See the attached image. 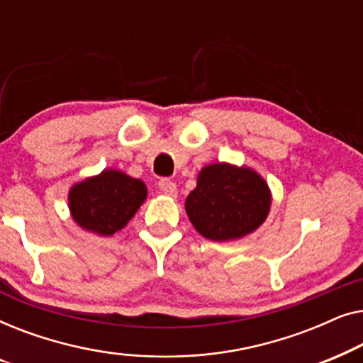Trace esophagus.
Wrapping results in <instances>:
<instances>
[{
  "mask_svg": "<svg viewBox=\"0 0 363 363\" xmlns=\"http://www.w3.org/2000/svg\"><path fill=\"white\" fill-rule=\"evenodd\" d=\"M158 188H160L165 195H170V196L177 195V185L172 180H168V178H163V180L158 182Z\"/></svg>",
  "mask_w": 363,
  "mask_h": 363,
  "instance_id": "obj_1",
  "label": "esophagus"
}]
</instances>
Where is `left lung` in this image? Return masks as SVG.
Returning <instances> with one entry per match:
<instances>
[{
	"instance_id": "8db88e82",
	"label": "left lung",
	"mask_w": 363,
	"mask_h": 363,
	"mask_svg": "<svg viewBox=\"0 0 363 363\" xmlns=\"http://www.w3.org/2000/svg\"><path fill=\"white\" fill-rule=\"evenodd\" d=\"M271 206L266 182L250 168L228 163L205 167L186 198L188 218L208 240L228 241L250 235L262 225Z\"/></svg>"
}]
</instances>
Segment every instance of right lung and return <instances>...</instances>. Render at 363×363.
I'll return each mask as SVG.
<instances>
[{
	"label": "right lung",
	"mask_w": 363,
	"mask_h": 363,
	"mask_svg": "<svg viewBox=\"0 0 363 363\" xmlns=\"http://www.w3.org/2000/svg\"><path fill=\"white\" fill-rule=\"evenodd\" d=\"M145 196L147 188L142 180L122 172L104 170L72 186L69 208L84 230L111 236L127 225Z\"/></svg>",
	"instance_id": "obj_1"
}]
</instances>
